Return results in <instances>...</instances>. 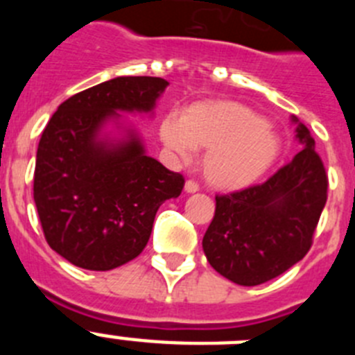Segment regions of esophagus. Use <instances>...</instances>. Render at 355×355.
Returning a JSON list of instances; mask_svg holds the SVG:
<instances>
[{"label":"esophagus","mask_w":355,"mask_h":355,"mask_svg":"<svg viewBox=\"0 0 355 355\" xmlns=\"http://www.w3.org/2000/svg\"><path fill=\"white\" fill-rule=\"evenodd\" d=\"M184 192H187V193H196V192H199V184H197L196 181L188 180L187 183H184Z\"/></svg>","instance_id":"1"}]
</instances>
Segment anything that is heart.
<instances>
[{
  "mask_svg": "<svg viewBox=\"0 0 355 355\" xmlns=\"http://www.w3.org/2000/svg\"><path fill=\"white\" fill-rule=\"evenodd\" d=\"M159 139L181 158L206 149L202 172L213 188L240 190L258 181L277 162L281 137L249 106L236 101H200L159 124Z\"/></svg>",
  "mask_w": 355,
  "mask_h": 355,
  "instance_id": "b5f03b06",
  "label": "heart"
}]
</instances>
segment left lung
Here are the masks:
<instances>
[{
	"instance_id": "1",
	"label": "left lung",
	"mask_w": 355,
	"mask_h": 355,
	"mask_svg": "<svg viewBox=\"0 0 355 355\" xmlns=\"http://www.w3.org/2000/svg\"><path fill=\"white\" fill-rule=\"evenodd\" d=\"M297 124L304 149L261 184L216 196L215 216L202 238L209 265L240 286H258L299 263L327 202V174L311 133Z\"/></svg>"
}]
</instances>
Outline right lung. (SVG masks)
<instances>
[{
  "instance_id": "right-lung-1",
  "label": "right lung",
  "mask_w": 355,
  "mask_h": 355,
  "mask_svg": "<svg viewBox=\"0 0 355 355\" xmlns=\"http://www.w3.org/2000/svg\"><path fill=\"white\" fill-rule=\"evenodd\" d=\"M168 81L119 76L74 94L58 106L37 149L33 199L55 252L85 270L131 261L149 241L156 211L180 197L184 178L146 155L133 128L122 139L121 114L153 112Z\"/></svg>"
}]
</instances>
